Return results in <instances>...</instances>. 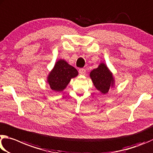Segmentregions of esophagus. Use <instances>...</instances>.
<instances>
[{"label":"esophagus","instance_id":"1","mask_svg":"<svg viewBox=\"0 0 153 153\" xmlns=\"http://www.w3.org/2000/svg\"><path fill=\"white\" fill-rule=\"evenodd\" d=\"M79 72L80 74L84 75V74H85V72H86V70H85V68H80Z\"/></svg>","mask_w":153,"mask_h":153}]
</instances>
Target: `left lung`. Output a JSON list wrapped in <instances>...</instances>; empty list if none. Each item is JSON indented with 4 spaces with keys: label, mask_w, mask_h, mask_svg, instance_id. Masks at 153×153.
Here are the masks:
<instances>
[{
    "label": "left lung",
    "mask_w": 153,
    "mask_h": 153,
    "mask_svg": "<svg viewBox=\"0 0 153 153\" xmlns=\"http://www.w3.org/2000/svg\"><path fill=\"white\" fill-rule=\"evenodd\" d=\"M90 76L95 87L103 94L108 93L109 89L113 87V76L103 63L100 64L98 68L93 69L91 72Z\"/></svg>",
    "instance_id": "8db88e82"
}]
</instances>
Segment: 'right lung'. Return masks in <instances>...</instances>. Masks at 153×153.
I'll return each mask as SVG.
<instances>
[{
	"mask_svg": "<svg viewBox=\"0 0 153 153\" xmlns=\"http://www.w3.org/2000/svg\"><path fill=\"white\" fill-rule=\"evenodd\" d=\"M78 75V71L64 60H58L48 77L50 88L55 91H62L72 78Z\"/></svg>",
	"mask_w": 153,
	"mask_h": 153,
	"instance_id": "add662e5",
	"label": "right lung"
}]
</instances>
